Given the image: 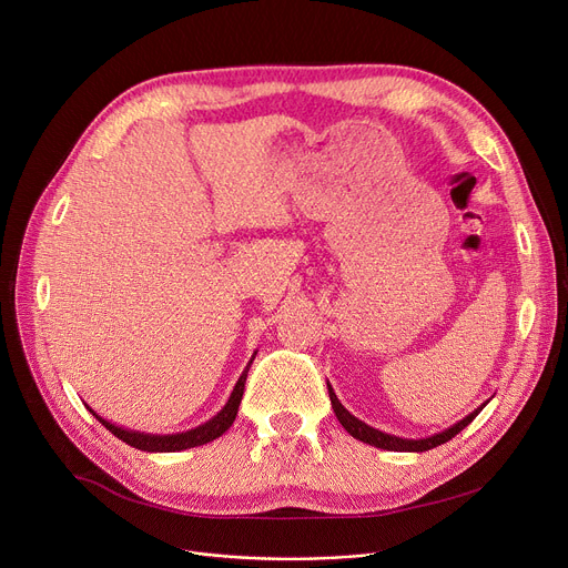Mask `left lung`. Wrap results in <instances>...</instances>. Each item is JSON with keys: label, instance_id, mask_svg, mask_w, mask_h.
I'll use <instances>...</instances> for the list:
<instances>
[{"label": "left lung", "instance_id": "obj_1", "mask_svg": "<svg viewBox=\"0 0 568 568\" xmlns=\"http://www.w3.org/2000/svg\"><path fill=\"white\" fill-rule=\"evenodd\" d=\"M326 386H329L332 407H334V412H336V416H338L341 426H343V428H345L354 439L366 442V444H371V446H377V449H384V452H409V454H422V452L435 449V446H439V444H444V442H449V439H452V437H456L463 428H467V426L476 419V414H479V412L488 405V400H486L484 405H479V407H476L474 412H469L467 416H463V419H460L458 424H454V426H449V428H444V430H439V433H435V435L409 439V437H398V435H389V433H384V430H377V428L368 426L366 422L356 419L354 414H349V412L343 407V403L338 400L336 392L332 389V384L326 382Z\"/></svg>", "mask_w": 568, "mask_h": 568}]
</instances>
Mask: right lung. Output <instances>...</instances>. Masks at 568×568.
Wrapping results in <instances>:
<instances>
[{
    "label": "right lung",
    "instance_id": "obj_1",
    "mask_svg": "<svg viewBox=\"0 0 568 568\" xmlns=\"http://www.w3.org/2000/svg\"><path fill=\"white\" fill-rule=\"evenodd\" d=\"M255 354H257V352H253L248 366L244 368L242 375H239V379H236V384H234V389H232L227 403L223 405V409L216 412L209 422H204V424H200V426H195V428H191V430H184V433L156 435V433L131 430V428L116 426V424L103 419V416H101L97 409H92L87 403H84V405H87V409L92 412V414L97 416V419H99L114 437H119L122 442L131 444L133 449L149 452V454H174V452L193 449V446H202V444H206V442H214L216 437H221V435L234 424L236 412H239V403H242V396H244V384H246V377H248V368H251V364H253V359H255Z\"/></svg>",
    "mask_w": 568,
    "mask_h": 568
}]
</instances>
